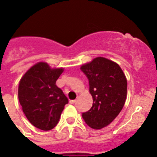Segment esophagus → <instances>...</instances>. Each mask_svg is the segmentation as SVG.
I'll return each mask as SVG.
<instances>
[{"instance_id": "34e87169", "label": "esophagus", "mask_w": 157, "mask_h": 157, "mask_svg": "<svg viewBox=\"0 0 157 157\" xmlns=\"http://www.w3.org/2000/svg\"><path fill=\"white\" fill-rule=\"evenodd\" d=\"M76 102V100H71L70 103L71 104H75Z\"/></svg>"}]
</instances>
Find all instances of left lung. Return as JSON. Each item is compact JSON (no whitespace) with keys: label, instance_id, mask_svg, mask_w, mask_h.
<instances>
[{"label":"left lung","instance_id":"8db88e82","mask_svg":"<svg viewBox=\"0 0 157 157\" xmlns=\"http://www.w3.org/2000/svg\"><path fill=\"white\" fill-rule=\"evenodd\" d=\"M89 80L93 106L83 112L84 121L95 130L110 124L120 114L127 99V81L119 64L97 57L81 67Z\"/></svg>","mask_w":157,"mask_h":157}]
</instances>
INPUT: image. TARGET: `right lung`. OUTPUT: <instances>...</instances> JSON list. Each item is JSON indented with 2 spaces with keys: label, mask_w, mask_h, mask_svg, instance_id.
<instances>
[{
  "label": "right lung",
  "mask_w": 157,
  "mask_h": 157,
  "mask_svg": "<svg viewBox=\"0 0 157 157\" xmlns=\"http://www.w3.org/2000/svg\"><path fill=\"white\" fill-rule=\"evenodd\" d=\"M63 68H50L39 62L31 67L21 78L18 89L19 103L32 125L42 130L56 127L68 99L56 82Z\"/></svg>",
  "instance_id": "right-lung-1"
}]
</instances>
